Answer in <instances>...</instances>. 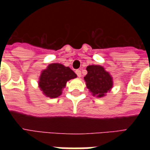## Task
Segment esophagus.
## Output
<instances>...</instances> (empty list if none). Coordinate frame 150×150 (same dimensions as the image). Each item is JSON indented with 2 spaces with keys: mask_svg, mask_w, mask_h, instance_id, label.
<instances>
[{
  "mask_svg": "<svg viewBox=\"0 0 150 150\" xmlns=\"http://www.w3.org/2000/svg\"><path fill=\"white\" fill-rule=\"evenodd\" d=\"M75 73L77 74L78 77H79V78H80L81 76H82V73H81V71H80V70H76V71H75Z\"/></svg>",
  "mask_w": 150,
  "mask_h": 150,
  "instance_id": "1",
  "label": "esophagus"
}]
</instances>
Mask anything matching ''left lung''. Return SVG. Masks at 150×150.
Wrapping results in <instances>:
<instances>
[{"label": "left lung", "mask_w": 150, "mask_h": 150, "mask_svg": "<svg viewBox=\"0 0 150 150\" xmlns=\"http://www.w3.org/2000/svg\"><path fill=\"white\" fill-rule=\"evenodd\" d=\"M87 75L84 77L87 89L92 95L102 98L113 88V78L101 65L87 66Z\"/></svg>", "instance_id": "8db88e82"}]
</instances>
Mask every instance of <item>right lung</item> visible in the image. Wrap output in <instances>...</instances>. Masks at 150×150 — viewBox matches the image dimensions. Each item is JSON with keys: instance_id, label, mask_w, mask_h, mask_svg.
Masks as SVG:
<instances>
[{"instance_id": "obj_1", "label": "right lung", "mask_w": 150, "mask_h": 150, "mask_svg": "<svg viewBox=\"0 0 150 150\" xmlns=\"http://www.w3.org/2000/svg\"><path fill=\"white\" fill-rule=\"evenodd\" d=\"M77 75L69 67L59 63L50 64L41 71L38 86L43 94L47 97L57 98L62 94L66 83Z\"/></svg>"}]
</instances>
